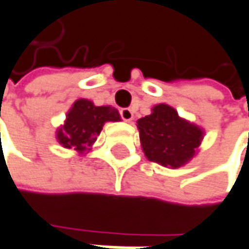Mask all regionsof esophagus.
<instances>
[{"instance_id":"obj_1","label":"esophagus","mask_w":249,"mask_h":249,"mask_svg":"<svg viewBox=\"0 0 249 249\" xmlns=\"http://www.w3.org/2000/svg\"><path fill=\"white\" fill-rule=\"evenodd\" d=\"M120 114H121V118L124 120L125 123H131L134 120V112H132L131 108H123L120 111Z\"/></svg>"}]
</instances>
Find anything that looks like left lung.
Segmentation results:
<instances>
[{"label": "left lung", "mask_w": 249, "mask_h": 249, "mask_svg": "<svg viewBox=\"0 0 249 249\" xmlns=\"http://www.w3.org/2000/svg\"><path fill=\"white\" fill-rule=\"evenodd\" d=\"M141 146L148 160L169 169L184 166L197 154L203 128L182 118L168 104H156L137 121Z\"/></svg>", "instance_id": "obj_1"}]
</instances>
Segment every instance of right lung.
I'll use <instances>...</instances> for the list:
<instances>
[{"instance_id":"1","label":"right lung","mask_w":249,"mask_h":249,"mask_svg":"<svg viewBox=\"0 0 249 249\" xmlns=\"http://www.w3.org/2000/svg\"><path fill=\"white\" fill-rule=\"evenodd\" d=\"M121 121L120 112L111 106L97 107L87 98H79L67 111L65 124L56 131L57 142L77 154H87L106 123Z\"/></svg>"}]
</instances>
